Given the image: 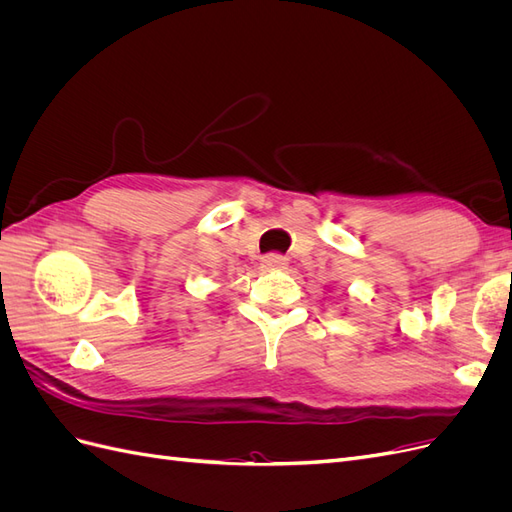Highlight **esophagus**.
Listing matches in <instances>:
<instances>
[{"label": "esophagus", "mask_w": 512, "mask_h": 512, "mask_svg": "<svg viewBox=\"0 0 512 512\" xmlns=\"http://www.w3.org/2000/svg\"><path fill=\"white\" fill-rule=\"evenodd\" d=\"M260 262H262V267H265V269H284L288 265V258L282 256V254H277V252H271V254L262 256Z\"/></svg>", "instance_id": "34e87169"}]
</instances>
